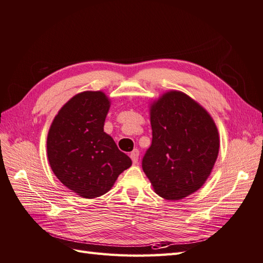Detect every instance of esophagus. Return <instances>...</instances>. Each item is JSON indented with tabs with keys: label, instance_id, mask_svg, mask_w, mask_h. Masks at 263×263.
Here are the masks:
<instances>
[{
	"label": "esophagus",
	"instance_id": "1",
	"mask_svg": "<svg viewBox=\"0 0 263 263\" xmlns=\"http://www.w3.org/2000/svg\"><path fill=\"white\" fill-rule=\"evenodd\" d=\"M130 158L132 160V162L136 164L138 163V159H139V150L138 149H134L131 153H130Z\"/></svg>",
	"mask_w": 263,
	"mask_h": 263
}]
</instances>
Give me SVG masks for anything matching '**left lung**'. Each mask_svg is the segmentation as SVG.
Listing matches in <instances>:
<instances>
[{
    "label": "left lung",
    "mask_w": 263,
    "mask_h": 263,
    "mask_svg": "<svg viewBox=\"0 0 263 263\" xmlns=\"http://www.w3.org/2000/svg\"><path fill=\"white\" fill-rule=\"evenodd\" d=\"M152 144L142 169L158 196L181 200L198 191L218 158L219 132L203 106L181 91L163 93L150 104Z\"/></svg>",
    "instance_id": "left-lung-1"
}]
</instances>
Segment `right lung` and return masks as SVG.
<instances>
[{
    "label": "right lung",
    "instance_id": "1",
    "mask_svg": "<svg viewBox=\"0 0 263 263\" xmlns=\"http://www.w3.org/2000/svg\"><path fill=\"white\" fill-rule=\"evenodd\" d=\"M110 99L84 91L60 109L46 140L49 163L62 184L84 199L103 196L132 164L103 130Z\"/></svg>",
    "mask_w": 263,
    "mask_h": 263
}]
</instances>
